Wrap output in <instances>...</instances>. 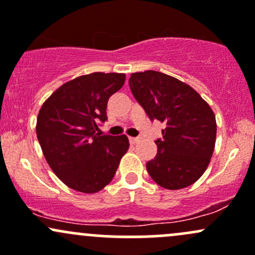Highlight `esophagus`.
I'll list each match as a JSON object with an SVG mask.
<instances>
[{"label":"esophagus","mask_w":255,"mask_h":255,"mask_svg":"<svg viewBox=\"0 0 255 255\" xmlns=\"http://www.w3.org/2000/svg\"><path fill=\"white\" fill-rule=\"evenodd\" d=\"M128 139H130L131 143H137L138 142V137H128Z\"/></svg>","instance_id":"esophagus-1"}]
</instances>
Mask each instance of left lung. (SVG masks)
I'll list each match as a JSON object with an SVG mask.
<instances>
[{"mask_svg": "<svg viewBox=\"0 0 255 255\" xmlns=\"http://www.w3.org/2000/svg\"><path fill=\"white\" fill-rule=\"evenodd\" d=\"M131 92L150 120L165 123L158 152L146 168L166 190H181L204 174L216 139L213 109L190 85L174 76L146 70L130 76Z\"/></svg>", "mask_w": 255, "mask_h": 255, "instance_id": "1", "label": "left lung"}]
</instances>
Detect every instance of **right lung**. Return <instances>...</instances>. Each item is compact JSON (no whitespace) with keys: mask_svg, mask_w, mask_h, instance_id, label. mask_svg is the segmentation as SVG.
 Masks as SVG:
<instances>
[{"mask_svg":"<svg viewBox=\"0 0 255 255\" xmlns=\"http://www.w3.org/2000/svg\"><path fill=\"white\" fill-rule=\"evenodd\" d=\"M125 74L92 73L63 84L41 107L36 135L52 171L68 187L96 193L113 180L128 149L127 135H101L107 103Z\"/></svg>","mask_w":255,"mask_h":255,"instance_id":"right-lung-1","label":"right lung"}]
</instances>
